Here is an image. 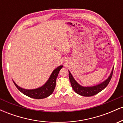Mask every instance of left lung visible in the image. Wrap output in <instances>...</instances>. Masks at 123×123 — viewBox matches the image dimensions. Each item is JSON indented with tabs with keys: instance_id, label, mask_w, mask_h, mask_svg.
Instances as JSON below:
<instances>
[{
	"instance_id": "left-lung-1",
	"label": "left lung",
	"mask_w": 123,
	"mask_h": 123,
	"mask_svg": "<svg viewBox=\"0 0 123 123\" xmlns=\"http://www.w3.org/2000/svg\"><path fill=\"white\" fill-rule=\"evenodd\" d=\"M113 68H113L109 76L105 81L97 84V85L90 86V87H84V86H81L74 79L69 70H68L70 84H71L72 88L77 94H78L80 95L84 96V97H91V96L95 95L98 93L101 92V91H102L108 85L109 83L110 82V80H111V77H112Z\"/></svg>"
}]
</instances>
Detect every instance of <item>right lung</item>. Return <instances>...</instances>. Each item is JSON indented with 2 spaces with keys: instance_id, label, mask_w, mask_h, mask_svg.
Listing matches in <instances>:
<instances>
[{
  "instance_id": "1",
  "label": "right lung",
  "mask_w": 123,
  "mask_h": 123,
  "mask_svg": "<svg viewBox=\"0 0 123 123\" xmlns=\"http://www.w3.org/2000/svg\"><path fill=\"white\" fill-rule=\"evenodd\" d=\"M62 67L63 65H60L55 69L51 74L50 77L46 81V83L42 86L37 88L29 90V89L21 88L14 82V80L12 81L18 90L24 95L28 96L30 98L37 99L46 98L51 95L52 93L53 92L55 87L56 80H57V76L58 75L59 72Z\"/></svg>"
}]
</instances>
